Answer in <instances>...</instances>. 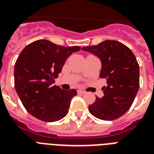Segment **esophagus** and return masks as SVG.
Segmentation results:
<instances>
[{
    "label": "esophagus",
    "instance_id": "esophagus-1",
    "mask_svg": "<svg viewBox=\"0 0 154 154\" xmlns=\"http://www.w3.org/2000/svg\"><path fill=\"white\" fill-rule=\"evenodd\" d=\"M78 93H80V94H85L86 92H85V91H83V90H78Z\"/></svg>",
    "mask_w": 154,
    "mask_h": 154
}]
</instances>
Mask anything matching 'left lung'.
Wrapping results in <instances>:
<instances>
[{"label": "left lung", "mask_w": 154, "mask_h": 154, "mask_svg": "<svg viewBox=\"0 0 154 154\" xmlns=\"http://www.w3.org/2000/svg\"><path fill=\"white\" fill-rule=\"evenodd\" d=\"M82 50L100 58V78L107 82V86L102 88L103 97H97L88 110L99 119H119L130 109L140 88V67L136 57L130 48L117 40H105Z\"/></svg>", "instance_id": "1"}]
</instances>
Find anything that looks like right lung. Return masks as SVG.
Segmentation results:
<instances>
[{
    "label": "right lung",
    "mask_w": 154,
    "mask_h": 154,
    "mask_svg": "<svg viewBox=\"0 0 154 154\" xmlns=\"http://www.w3.org/2000/svg\"><path fill=\"white\" fill-rule=\"evenodd\" d=\"M79 46L64 47L47 40L29 44L19 54L14 65V87L26 111L38 119L55 122L69 111L75 89L63 90L54 85L70 54Z\"/></svg>",
    "instance_id": "1"
}]
</instances>
